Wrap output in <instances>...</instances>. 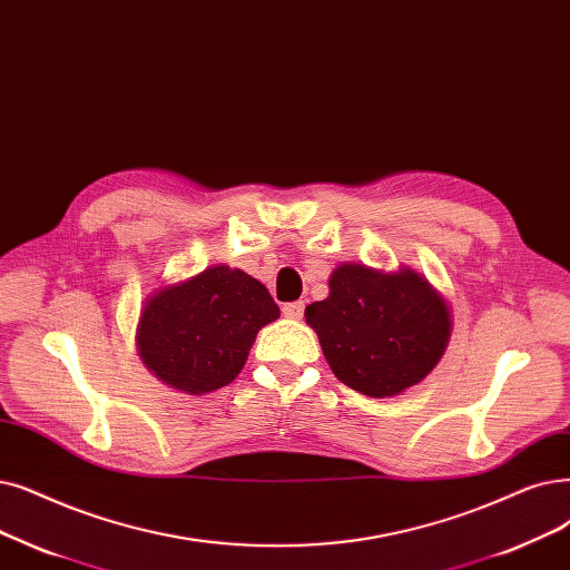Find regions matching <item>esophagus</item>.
Segmentation results:
<instances>
[{
  "instance_id": "obj_1",
  "label": "esophagus",
  "mask_w": 570,
  "mask_h": 570,
  "mask_svg": "<svg viewBox=\"0 0 570 570\" xmlns=\"http://www.w3.org/2000/svg\"><path fill=\"white\" fill-rule=\"evenodd\" d=\"M303 312H305V303H303V301H298V303H286V305L282 307V314H284L286 318H293V321L303 318Z\"/></svg>"
}]
</instances>
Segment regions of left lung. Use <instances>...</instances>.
<instances>
[{"label": "left lung", "instance_id": "1", "mask_svg": "<svg viewBox=\"0 0 570 570\" xmlns=\"http://www.w3.org/2000/svg\"><path fill=\"white\" fill-rule=\"evenodd\" d=\"M328 288L326 301L307 305L305 318L335 377L350 389L391 399L422 382L448 350L450 307L414 269L342 263Z\"/></svg>", "mask_w": 570, "mask_h": 570}]
</instances>
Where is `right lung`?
<instances>
[{"mask_svg": "<svg viewBox=\"0 0 570 570\" xmlns=\"http://www.w3.org/2000/svg\"><path fill=\"white\" fill-rule=\"evenodd\" d=\"M277 318L279 307L258 279L214 265L146 301L137 350L167 386L203 395L239 375L258 331Z\"/></svg>", "mask_w": 570, "mask_h": 570, "instance_id": "add662e5", "label": "right lung"}]
</instances>
